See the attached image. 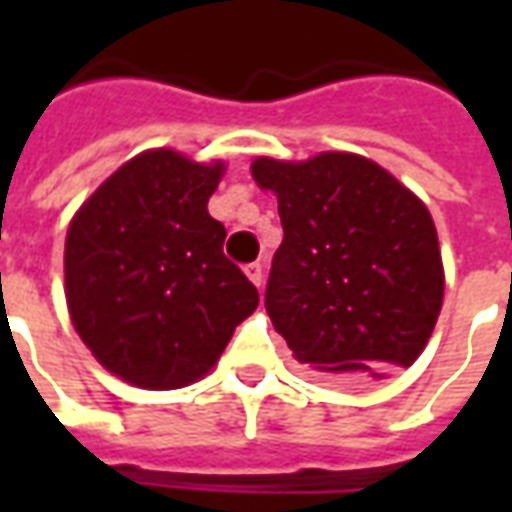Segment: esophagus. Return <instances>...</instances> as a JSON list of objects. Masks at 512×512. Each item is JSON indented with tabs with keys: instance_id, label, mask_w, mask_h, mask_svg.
<instances>
[{
	"instance_id": "esophagus-1",
	"label": "esophagus",
	"mask_w": 512,
	"mask_h": 512,
	"mask_svg": "<svg viewBox=\"0 0 512 512\" xmlns=\"http://www.w3.org/2000/svg\"><path fill=\"white\" fill-rule=\"evenodd\" d=\"M244 271H246V277L252 279L257 288H263V279H266V271H263V266H260V263H249V266H246Z\"/></svg>"
}]
</instances>
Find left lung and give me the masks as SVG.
<instances>
[{
    "label": "left lung",
    "mask_w": 512,
    "mask_h": 512,
    "mask_svg": "<svg viewBox=\"0 0 512 512\" xmlns=\"http://www.w3.org/2000/svg\"><path fill=\"white\" fill-rule=\"evenodd\" d=\"M285 238L266 312L293 356L343 378H381L425 351L444 299L428 208L384 167L354 153L257 158Z\"/></svg>",
    "instance_id": "obj_1"
}]
</instances>
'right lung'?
Here are the masks:
<instances>
[{
    "instance_id": "1",
    "label": "right lung",
    "mask_w": 512,
    "mask_h": 512,
    "mask_svg": "<svg viewBox=\"0 0 512 512\" xmlns=\"http://www.w3.org/2000/svg\"><path fill=\"white\" fill-rule=\"evenodd\" d=\"M222 175V161L147 150L106 178L68 227L71 321L128 384L178 389L202 378L260 301L224 257L227 230L208 213Z\"/></svg>"
}]
</instances>
